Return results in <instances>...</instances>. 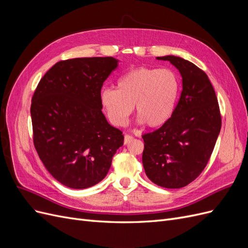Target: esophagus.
<instances>
[{"label":"esophagus","mask_w":248,"mask_h":248,"mask_svg":"<svg viewBox=\"0 0 248 248\" xmlns=\"http://www.w3.org/2000/svg\"><path fill=\"white\" fill-rule=\"evenodd\" d=\"M133 139L132 136H129V134H126L124 137V144H128V142Z\"/></svg>","instance_id":"1"}]
</instances>
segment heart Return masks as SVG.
<instances>
[{"instance_id":"obj_1","label":"heart","mask_w":248,"mask_h":248,"mask_svg":"<svg viewBox=\"0 0 248 248\" xmlns=\"http://www.w3.org/2000/svg\"><path fill=\"white\" fill-rule=\"evenodd\" d=\"M179 90V78L171 70L137 67L117 80V89L102 88L99 99L111 125L125 126L134 106L138 124L156 128L171 117Z\"/></svg>"}]
</instances>
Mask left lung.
<instances>
[{
	"mask_svg": "<svg viewBox=\"0 0 248 248\" xmlns=\"http://www.w3.org/2000/svg\"><path fill=\"white\" fill-rule=\"evenodd\" d=\"M169 61L182 78V92L169 121L142 136V166L151 181L166 188H181L197 179L210 159L221 128L214 89L207 74L176 56Z\"/></svg>",
	"mask_w": 248,
	"mask_h": 248,
	"instance_id": "8db88e82",
	"label": "left lung"
}]
</instances>
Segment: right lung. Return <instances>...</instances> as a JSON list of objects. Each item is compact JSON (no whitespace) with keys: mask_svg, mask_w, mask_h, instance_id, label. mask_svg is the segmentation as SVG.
Returning <instances> with one entry per match:
<instances>
[{"mask_svg":"<svg viewBox=\"0 0 248 248\" xmlns=\"http://www.w3.org/2000/svg\"><path fill=\"white\" fill-rule=\"evenodd\" d=\"M119 65L112 57L60 61L44 74L32 98L34 145L49 174L84 189L107 176L123 146L122 131L102 114L99 93Z\"/></svg>","mask_w":248,"mask_h":248,"instance_id":"add662e5","label":"right lung"}]
</instances>
